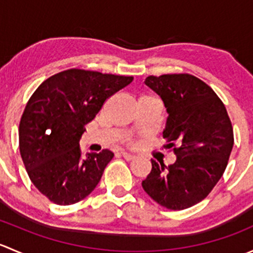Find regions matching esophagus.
<instances>
[{
  "label": "esophagus",
  "instance_id": "1",
  "mask_svg": "<svg viewBox=\"0 0 253 253\" xmlns=\"http://www.w3.org/2000/svg\"><path fill=\"white\" fill-rule=\"evenodd\" d=\"M121 154H122V157H124V159L128 160V162H131V160H134V159H136V155H133V154H129V153L122 152Z\"/></svg>",
  "mask_w": 253,
  "mask_h": 253
}]
</instances>
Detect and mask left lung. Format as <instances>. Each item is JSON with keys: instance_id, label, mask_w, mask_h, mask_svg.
<instances>
[{"instance_id": "1", "label": "left lung", "mask_w": 253, "mask_h": 253, "mask_svg": "<svg viewBox=\"0 0 253 253\" xmlns=\"http://www.w3.org/2000/svg\"><path fill=\"white\" fill-rule=\"evenodd\" d=\"M144 83L169 115L163 137L176 162L167 167L152 159L142 187L160 206L182 211L205 200L223 176L234 145L233 126L223 101L195 76H149Z\"/></svg>"}]
</instances>
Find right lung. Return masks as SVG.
I'll return each instance as SVG.
<instances>
[{
    "label": "right lung",
    "instance_id": "1",
    "mask_svg": "<svg viewBox=\"0 0 253 253\" xmlns=\"http://www.w3.org/2000/svg\"><path fill=\"white\" fill-rule=\"evenodd\" d=\"M133 77L78 68L42 82L30 96L19 124V150L35 187L60 206L93 192L114 158L109 149L83 157L79 139L106 100Z\"/></svg>",
    "mask_w": 253,
    "mask_h": 253
}]
</instances>
